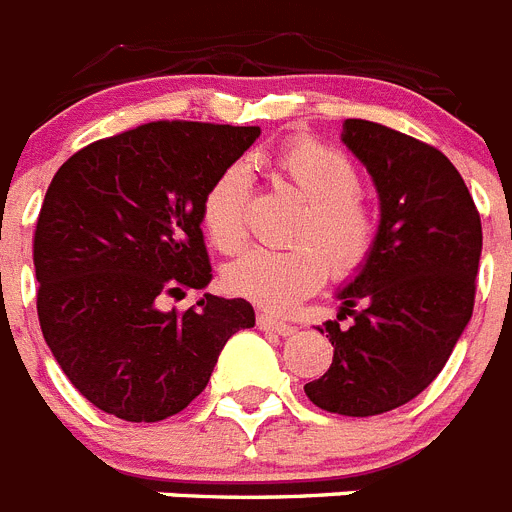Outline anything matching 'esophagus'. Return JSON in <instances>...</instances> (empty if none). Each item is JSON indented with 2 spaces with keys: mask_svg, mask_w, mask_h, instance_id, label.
<instances>
[{
  "mask_svg": "<svg viewBox=\"0 0 512 512\" xmlns=\"http://www.w3.org/2000/svg\"><path fill=\"white\" fill-rule=\"evenodd\" d=\"M256 325H259L261 330H271V333H279V336H292V333H295V325L284 323V320L274 318V315H269V312H259Z\"/></svg>",
  "mask_w": 512,
  "mask_h": 512,
  "instance_id": "34e87169",
  "label": "esophagus"
}]
</instances>
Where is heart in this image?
I'll return each mask as SVG.
<instances>
[{"label": "heart", "mask_w": 512, "mask_h": 512, "mask_svg": "<svg viewBox=\"0 0 512 512\" xmlns=\"http://www.w3.org/2000/svg\"><path fill=\"white\" fill-rule=\"evenodd\" d=\"M279 184L305 200L289 248H248L230 261L223 279L238 297L266 310H289L325 282L328 271L346 279L372 259L379 241V212L366 200L354 161L323 140L295 135L269 156ZM251 174L225 166L207 184L200 220L220 253H233L248 235Z\"/></svg>", "instance_id": "b5f03b06"}]
</instances>
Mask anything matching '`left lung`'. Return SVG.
Masks as SVG:
<instances>
[{
  "label": "left lung",
  "instance_id": "1",
  "mask_svg": "<svg viewBox=\"0 0 512 512\" xmlns=\"http://www.w3.org/2000/svg\"><path fill=\"white\" fill-rule=\"evenodd\" d=\"M343 143L374 176L379 241L328 320L333 364L305 384L312 405L348 418L400 408L441 374L477 295L482 220L438 148L369 120L343 122Z\"/></svg>",
  "mask_w": 512,
  "mask_h": 512
}]
</instances>
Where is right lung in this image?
<instances>
[{
	"label": "right lung",
	"mask_w": 512,
	"mask_h": 512,
	"mask_svg": "<svg viewBox=\"0 0 512 512\" xmlns=\"http://www.w3.org/2000/svg\"><path fill=\"white\" fill-rule=\"evenodd\" d=\"M259 128L158 120L76 151L45 192L33 235L38 320L76 390L107 415L156 423L210 382L246 300L205 295L161 310L212 279L200 202Z\"/></svg>",
	"instance_id": "obj_1"
}]
</instances>
